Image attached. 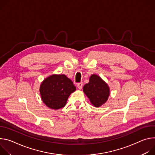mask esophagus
Wrapping results in <instances>:
<instances>
[{"mask_svg": "<svg viewBox=\"0 0 155 155\" xmlns=\"http://www.w3.org/2000/svg\"><path fill=\"white\" fill-rule=\"evenodd\" d=\"M82 85H83V84H82V82H80V83H78V84L77 87H78V88L79 90H81V89H82Z\"/></svg>", "mask_w": 155, "mask_h": 155, "instance_id": "esophagus-1", "label": "esophagus"}]
</instances>
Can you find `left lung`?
Returning <instances> with one entry per match:
<instances>
[{"instance_id": "obj_1", "label": "left lung", "mask_w": 155, "mask_h": 155, "mask_svg": "<svg viewBox=\"0 0 155 155\" xmlns=\"http://www.w3.org/2000/svg\"><path fill=\"white\" fill-rule=\"evenodd\" d=\"M83 92L89 98L91 104L97 108L105 104L110 94L107 83L95 74L90 76L89 83L84 85Z\"/></svg>"}]
</instances>
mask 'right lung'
Segmentation results:
<instances>
[{
    "label": "right lung",
    "instance_id": "1",
    "mask_svg": "<svg viewBox=\"0 0 155 155\" xmlns=\"http://www.w3.org/2000/svg\"><path fill=\"white\" fill-rule=\"evenodd\" d=\"M76 90L73 82L64 74H54L46 78L40 85V95L44 104L52 110L64 107L68 98Z\"/></svg>",
    "mask_w": 155,
    "mask_h": 155
}]
</instances>
